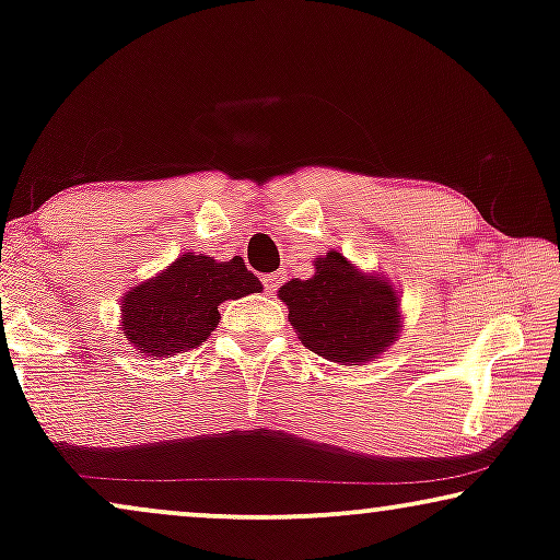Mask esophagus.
Returning a JSON list of instances; mask_svg holds the SVG:
<instances>
[{"mask_svg": "<svg viewBox=\"0 0 560 560\" xmlns=\"http://www.w3.org/2000/svg\"><path fill=\"white\" fill-rule=\"evenodd\" d=\"M280 280H282V275H280V272H270V275H265L262 282H265V290H267V293H275V290L280 288Z\"/></svg>", "mask_w": 560, "mask_h": 560, "instance_id": "esophagus-1", "label": "esophagus"}]
</instances>
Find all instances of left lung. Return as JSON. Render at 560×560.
I'll list each match as a JSON object with an SVG mask.
<instances>
[{
	"mask_svg": "<svg viewBox=\"0 0 560 560\" xmlns=\"http://www.w3.org/2000/svg\"><path fill=\"white\" fill-rule=\"evenodd\" d=\"M278 295L303 347L331 362H370L400 336L395 288L377 275L359 272L336 249L316 257L313 278L290 280Z\"/></svg>",
	"mask_w": 560,
	"mask_h": 560,
	"instance_id": "obj_1",
	"label": "left lung"
}]
</instances>
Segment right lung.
<instances>
[{"mask_svg":"<svg viewBox=\"0 0 560 560\" xmlns=\"http://www.w3.org/2000/svg\"><path fill=\"white\" fill-rule=\"evenodd\" d=\"M259 290L262 282L247 270L242 257L217 262L186 252L158 278L129 290L121 301V331L140 354H183L209 339L221 318V303Z\"/></svg>","mask_w":560,"mask_h":560,"instance_id":"obj_1","label":"right lung"}]
</instances>
